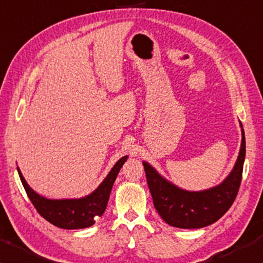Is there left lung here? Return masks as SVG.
I'll list each match as a JSON object with an SVG mask.
<instances>
[{
    "mask_svg": "<svg viewBox=\"0 0 263 263\" xmlns=\"http://www.w3.org/2000/svg\"><path fill=\"white\" fill-rule=\"evenodd\" d=\"M239 124V155L231 173L214 187L202 191L184 190L164 179L155 168L143 161L154 207L168 225L178 229H202L218 221L229 211L239 190L246 159V136L243 125Z\"/></svg>",
    "mask_w": 263,
    "mask_h": 263,
    "instance_id": "obj_1",
    "label": "left lung"
}]
</instances>
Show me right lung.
Wrapping results in <instances>:
<instances>
[{"instance_id":"1","label":"right lung","mask_w":263,"mask_h":263,"mask_svg":"<svg viewBox=\"0 0 263 263\" xmlns=\"http://www.w3.org/2000/svg\"><path fill=\"white\" fill-rule=\"evenodd\" d=\"M127 157L128 156H122L114 164L108 176L99 185V187L82 198H45L30 187L20 172L19 167H16V170L30 201L47 221L60 229L78 230L92 226L97 216H101L106 211L111 187L117 179L119 171L126 162Z\"/></svg>"}]
</instances>
